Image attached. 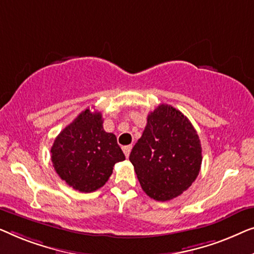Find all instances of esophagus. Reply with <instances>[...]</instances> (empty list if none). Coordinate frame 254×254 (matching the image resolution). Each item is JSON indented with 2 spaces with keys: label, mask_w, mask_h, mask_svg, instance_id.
<instances>
[{
  "label": "esophagus",
  "mask_w": 254,
  "mask_h": 254,
  "mask_svg": "<svg viewBox=\"0 0 254 254\" xmlns=\"http://www.w3.org/2000/svg\"><path fill=\"white\" fill-rule=\"evenodd\" d=\"M122 149H123L124 154H126V156H127V158H128V155H130V153H131L132 146H131V145H128V146H123V147H122Z\"/></svg>",
  "instance_id": "34e87169"
}]
</instances>
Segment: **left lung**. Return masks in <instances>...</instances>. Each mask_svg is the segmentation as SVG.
Masks as SVG:
<instances>
[{
	"mask_svg": "<svg viewBox=\"0 0 254 254\" xmlns=\"http://www.w3.org/2000/svg\"><path fill=\"white\" fill-rule=\"evenodd\" d=\"M128 159L145 193L167 201L195 181L202 161L201 145L188 117L162 103L148 114L145 130Z\"/></svg>",
	"mask_w": 254,
	"mask_h": 254,
	"instance_id": "1",
	"label": "left lung"
}]
</instances>
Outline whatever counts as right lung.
<instances>
[{
  "instance_id": "right-lung-1",
  "label": "right lung",
  "mask_w": 254,
  "mask_h": 254,
  "mask_svg": "<svg viewBox=\"0 0 254 254\" xmlns=\"http://www.w3.org/2000/svg\"><path fill=\"white\" fill-rule=\"evenodd\" d=\"M101 113L81 112L57 135L52 162L59 176L80 192L98 190L109 180L115 163L124 161L116 135L103 130Z\"/></svg>"
}]
</instances>
